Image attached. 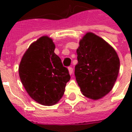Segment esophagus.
<instances>
[{"mask_svg": "<svg viewBox=\"0 0 132 132\" xmlns=\"http://www.w3.org/2000/svg\"><path fill=\"white\" fill-rule=\"evenodd\" d=\"M68 69H69V74L71 75L73 73V68L71 67H69V68H68Z\"/></svg>", "mask_w": 132, "mask_h": 132, "instance_id": "34e87169", "label": "esophagus"}]
</instances>
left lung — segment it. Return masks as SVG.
<instances>
[{"instance_id":"obj_1","label":"left lung","mask_w":132,"mask_h":132,"mask_svg":"<svg viewBox=\"0 0 132 132\" xmlns=\"http://www.w3.org/2000/svg\"><path fill=\"white\" fill-rule=\"evenodd\" d=\"M79 44L75 67L77 82L85 97L99 100L113 88L119 71V58L110 44L93 32H87Z\"/></svg>"}]
</instances>
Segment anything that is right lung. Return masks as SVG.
<instances>
[{
  "label": "right lung",
  "mask_w": 132,
  "mask_h": 132,
  "mask_svg": "<svg viewBox=\"0 0 132 132\" xmlns=\"http://www.w3.org/2000/svg\"><path fill=\"white\" fill-rule=\"evenodd\" d=\"M54 50L51 38L42 37L30 44L19 66V76L26 92L44 106L56 104L70 80L68 69L63 66Z\"/></svg>",
  "instance_id": "add662e5"
}]
</instances>
